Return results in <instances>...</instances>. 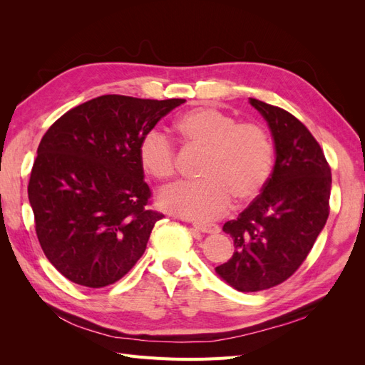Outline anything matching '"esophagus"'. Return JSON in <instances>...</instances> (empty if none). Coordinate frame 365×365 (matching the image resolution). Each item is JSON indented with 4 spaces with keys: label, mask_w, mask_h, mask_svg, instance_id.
<instances>
[{
    "label": "esophagus",
    "mask_w": 365,
    "mask_h": 365,
    "mask_svg": "<svg viewBox=\"0 0 365 365\" xmlns=\"http://www.w3.org/2000/svg\"><path fill=\"white\" fill-rule=\"evenodd\" d=\"M193 228L201 231V233L207 235H217L220 231V227L217 224H200V222H193Z\"/></svg>",
    "instance_id": "1"
}]
</instances>
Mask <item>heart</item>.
<instances>
[{
	"label": "heart",
	"mask_w": 365,
	"mask_h": 365,
	"mask_svg": "<svg viewBox=\"0 0 365 365\" xmlns=\"http://www.w3.org/2000/svg\"><path fill=\"white\" fill-rule=\"evenodd\" d=\"M173 130L185 146L204 150L201 181L184 182L161 192L163 208L200 222L228 212L233 197L250 202L267 185L272 170L274 146L260 125L237 123L235 117L213 106H197L173 121ZM141 169L160 181L176 172L175 148L158 130L140 140Z\"/></svg>",
	"instance_id": "heart-1"
}]
</instances>
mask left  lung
I'll return each instance as SVG.
<instances>
[{
  "instance_id": "1",
  "label": "left lung",
  "mask_w": 365,
  "mask_h": 365,
  "mask_svg": "<svg viewBox=\"0 0 365 365\" xmlns=\"http://www.w3.org/2000/svg\"><path fill=\"white\" fill-rule=\"evenodd\" d=\"M250 103L271 129L275 164L262 193L222 228L236 250L216 272L240 292L269 289L300 268L326 225L332 189L323 149L302 121L257 98Z\"/></svg>"
}]
</instances>
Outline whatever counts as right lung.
I'll return each mask as SVG.
<instances>
[{
	"label": "right lung",
	"instance_id": "right-lung-1",
	"mask_svg": "<svg viewBox=\"0 0 365 365\" xmlns=\"http://www.w3.org/2000/svg\"><path fill=\"white\" fill-rule=\"evenodd\" d=\"M184 102L106 94L70 109L42 137L29 201L43 254L70 282L103 288L143 256L164 215L148 207L138 145Z\"/></svg>",
	"mask_w": 365,
	"mask_h": 365
}]
</instances>
